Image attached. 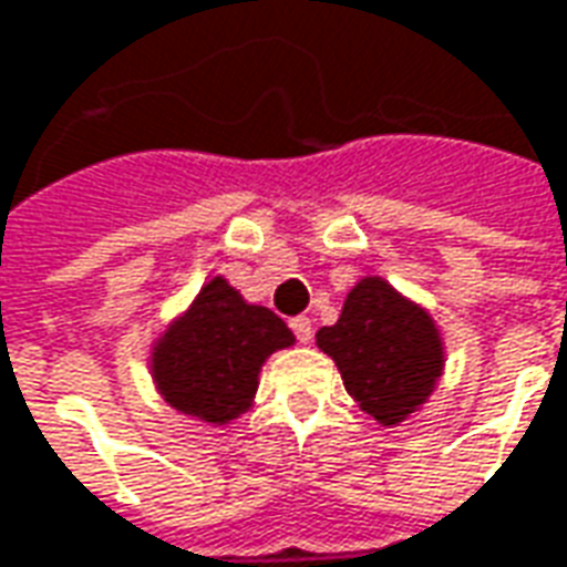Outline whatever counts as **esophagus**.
<instances>
[{
    "label": "esophagus",
    "mask_w": 567,
    "mask_h": 567,
    "mask_svg": "<svg viewBox=\"0 0 567 567\" xmlns=\"http://www.w3.org/2000/svg\"><path fill=\"white\" fill-rule=\"evenodd\" d=\"M290 327H292V333H296V339H299V342H311V336H315L311 318H306V315H299V318H292Z\"/></svg>",
    "instance_id": "34e87169"
}]
</instances>
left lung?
<instances>
[{"instance_id": "obj_1", "label": "left lung", "mask_w": 567, "mask_h": 567, "mask_svg": "<svg viewBox=\"0 0 567 567\" xmlns=\"http://www.w3.org/2000/svg\"><path fill=\"white\" fill-rule=\"evenodd\" d=\"M318 349L333 358L358 408L382 425L404 423L425 404L444 367L429 311L382 277H364L349 292L339 321L318 330Z\"/></svg>"}]
</instances>
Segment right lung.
Here are the masks:
<instances>
[{
  "instance_id": "add662e5",
  "label": "right lung",
  "mask_w": 567,
  "mask_h": 567,
  "mask_svg": "<svg viewBox=\"0 0 567 567\" xmlns=\"http://www.w3.org/2000/svg\"><path fill=\"white\" fill-rule=\"evenodd\" d=\"M292 342L275 311L249 306L225 277H213L157 339L151 373L166 404L225 425L252 404L265 358Z\"/></svg>"
}]
</instances>
